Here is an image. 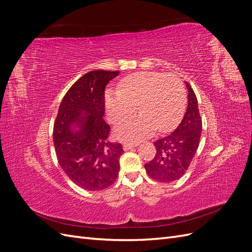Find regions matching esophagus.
I'll list each match as a JSON object with an SVG mask.
<instances>
[{
    "instance_id": "1",
    "label": "esophagus",
    "mask_w": 252,
    "mask_h": 252,
    "mask_svg": "<svg viewBox=\"0 0 252 252\" xmlns=\"http://www.w3.org/2000/svg\"><path fill=\"white\" fill-rule=\"evenodd\" d=\"M139 145V143L138 142H133V143H125L124 145H123V148H124V150H129V149H131V148H133V147H136Z\"/></svg>"
}]
</instances>
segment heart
<instances>
[{
    "mask_svg": "<svg viewBox=\"0 0 252 252\" xmlns=\"http://www.w3.org/2000/svg\"><path fill=\"white\" fill-rule=\"evenodd\" d=\"M136 105L142 112L117 128L122 140L135 141L156 129L167 131L181 119L186 105V93L181 79L172 73L143 71L121 81L119 90L107 91L105 107L113 124L130 117Z\"/></svg>",
    "mask_w": 252,
    "mask_h": 252,
    "instance_id": "heart-1",
    "label": "heart"
}]
</instances>
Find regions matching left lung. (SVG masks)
Instances as JSON below:
<instances>
[{
  "mask_svg": "<svg viewBox=\"0 0 252 252\" xmlns=\"http://www.w3.org/2000/svg\"><path fill=\"white\" fill-rule=\"evenodd\" d=\"M188 105L181 123L172 132L157 140L155 158L145 169L151 179L169 183L177 181L187 171L197 150L202 132V119L197 100L191 86L187 82Z\"/></svg>",
  "mask_w": 252,
  "mask_h": 252,
  "instance_id": "left-lung-1",
  "label": "left lung"
}]
</instances>
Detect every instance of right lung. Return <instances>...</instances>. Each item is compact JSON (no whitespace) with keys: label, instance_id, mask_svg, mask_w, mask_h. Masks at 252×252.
<instances>
[{"label":"right lung","instance_id":"1","mask_svg":"<svg viewBox=\"0 0 252 252\" xmlns=\"http://www.w3.org/2000/svg\"><path fill=\"white\" fill-rule=\"evenodd\" d=\"M119 71L93 70L67 91L53 126V144L60 166L75 185L86 190L111 186L120 171L123 148L108 141L104 121L105 87Z\"/></svg>","mask_w":252,"mask_h":252}]
</instances>
